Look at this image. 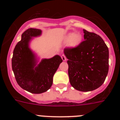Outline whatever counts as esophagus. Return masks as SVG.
<instances>
[{
    "instance_id": "1",
    "label": "esophagus",
    "mask_w": 120,
    "mask_h": 120,
    "mask_svg": "<svg viewBox=\"0 0 120 120\" xmlns=\"http://www.w3.org/2000/svg\"><path fill=\"white\" fill-rule=\"evenodd\" d=\"M61 58H62V59L63 60V61H65L67 60L66 56H65L64 55H62V56H61Z\"/></svg>"
}]
</instances>
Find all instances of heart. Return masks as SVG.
Returning <instances> with one entry per match:
<instances>
[{
  "instance_id": "obj_1",
  "label": "heart",
  "mask_w": 120,
  "mask_h": 120,
  "mask_svg": "<svg viewBox=\"0 0 120 120\" xmlns=\"http://www.w3.org/2000/svg\"><path fill=\"white\" fill-rule=\"evenodd\" d=\"M68 41V45L71 47H76L79 45L82 41V36L79 33L69 34L65 37Z\"/></svg>"
}]
</instances>
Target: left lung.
Masks as SVG:
<instances>
[{"label": "left lung", "mask_w": 120, "mask_h": 120, "mask_svg": "<svg viewBox=\"0 0 120 120\" xmlns=\"http://www.w3.org/2000/svg\"><path fill=\"white\" fill-rule=\"evenodd\" d=\"M85 40L76 47H66L71 85L87 92L103 83L109 70V50L101 37L83 29Z\"/></svg>", "instance_id": "obj_1"}]
</instances>
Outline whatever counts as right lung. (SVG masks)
Listing matches in <instances>:
<instances>
[{"label": "right lung", "mask_w": 120, "mask_h": 120, "mask_svg": "<svg viewBox=\"0 0 120 120\" xmlns=\"http://www.w3.org/2000/svg\"><path fill=\"white\" fill-rule=\"evenodd\" d=\"M41 30L29 28L22 35V40L16 44L12 58V68L19 85L29 93L41 94L47 91L53 83V77L62 59L58 55L43 59L35 67L36 61L29 48L32 37L40 35Z\"/></svg>", "instance_id": "right-lung-1"}]
</instances>
